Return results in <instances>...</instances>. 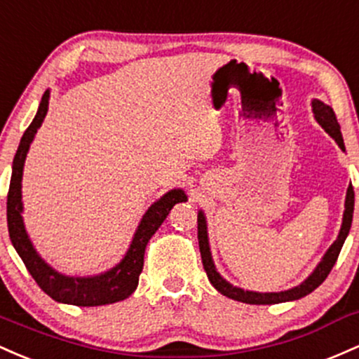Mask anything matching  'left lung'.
I'll list each match as a JSON object with an SVG mask.
<instances>
[{"label": "left lung", "instance_id": "1", "mask_svg": "<svg viewBox=\"0 0 359 359\" xmlns=\"http://www.w3.org/2000/svg\"><path fill=\"white\" fill-rule=\"evenodd\" d=\"M312 110H313V116L319 122V126L327 132L329 135L332 137L334 140L337 142L342 151H344V140H342V134H341V127L337 123L336 114L329 104H324L319 100H313L312 102ZM353 212H354V190L353 187L349 184L348 187V193H346V203H344V215H342V225L337 239L334 241V244L327 249L324 257L317 268L313 269V273L310 275L304 283H300L299 287H293L290 290H285V292H273V293H259V292H249V290H243L237 288L233 285L225 281L220 273L215 269V264H213L212 259V252H210V245H208V233H207V220H205L203 212H198V244H200V255H201V263H203L205 271H207L208 280L210 283L215 287V290H219L220 293L229 299L243 302V304H252V305H271V304H281V302H292V300H299L302 297L309 295L310 292H313L322 281L327 278L329 273L334 264H336L337 256H339L342 244H344L346 237H348L349 229H351V222H353Z\"/></svg>", "mask_w": 359, "mask_h": 359}]
</instances>
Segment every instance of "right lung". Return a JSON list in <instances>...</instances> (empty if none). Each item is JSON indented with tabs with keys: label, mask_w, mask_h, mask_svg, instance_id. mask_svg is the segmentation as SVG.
Segmentation results:
<instances>
[{
	"label": "right lung",
	"mask_w": 359,
	"mask_h": 359,
	"mask_svg": "<svg viewBox=\"0 0 359 359\" xmlns=\"http://www.w3.org/2000/svg\"><path fill=\"white\" fill-rule=\"evenodd\" d=\"M50 93L47 90L43 93L42 102L39 104V110L35 118L23 134L17 154L13 159V172H11L10 190H8L6 201V219H8V232L13 248L17 249L18 256L25 263V266L32 278L37 281V285L50 299L60 304L78 305V307H96V305L115 304V302L126 300L134 293L139 285V275L142 273L144 266V252L146 245L156 231L164 222L169 210L180 201H187V195L183 190H171L163 195L158 201L149 207L144 213L139 227L134 233L130 248L116 266L108 271L100 273L95 276H66L60 275L54 268H50L39 252L35 251L30 237L25 231L23 224V203H22V176L23 164H25L27 152L30 149L32 140H34L37 128L42 126L46 118L47 110H49Z\"/></svg>",
	"instance_id": "right-lung-1"
}]
</instances>
